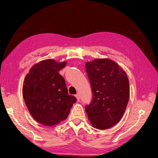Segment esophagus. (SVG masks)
<instances>
[{
  "label": "esophagus",
  "instance_id": "1",
  "mask_svg": "<svg viewBox=\"0 0 158 158\" xmlns=\"http://www.w3.org/2000/svg\"><path fill=\"white\" fill-rule=\"evenodd\" d=\"M75 96H76V97H77V98H79V95H78V94H76V95H75Z\"/></svg>",
  "mask_w": 158,
  "mask_h": 158
}]
</instances>
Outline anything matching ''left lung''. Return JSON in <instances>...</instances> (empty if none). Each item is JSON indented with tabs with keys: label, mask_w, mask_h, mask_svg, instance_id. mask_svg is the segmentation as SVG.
I'll list each match as a JSON object with an SVG mask.
<instances>
[{
	"label": "left lung",
	"mask_w": 158,
	"mask_h": 158,
	"mask_svg": "<svg viewBox=\"0 0 158 158\" xmlns=\"http://www.w3.org/2000/svg\"><path fill=\"white\" fill-rule=\"evenodd\" d=\"M66 65L53 59L32 67L23 84V97L32 117L46 126H53L68 118L77 99L69 94L65 81L58 73Z\"/></svg>",
	"instance_id": "8db88e82"
}]
</instances>
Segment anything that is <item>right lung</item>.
<instances>
[{"label":"right lung","mask_w":158,"mask_h":158,"mask_svg":"<svg viewBox=\"0 0 158 158\" xmlns=\"http://www.w3.org/2000/svg\"><path fill=\"white\" fill-rule=\"evenodd\" d=\"M93 99L85 106L93 127L106 130L116 125L123 116L130 98L126 73L114 61L95 59L85 64Z\"/></svg>","instance_id":"right-lung-1"}]
</instances>
